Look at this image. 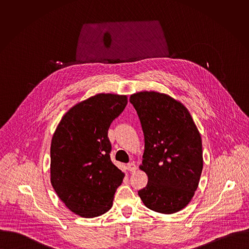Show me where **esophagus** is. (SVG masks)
I'll use <instances>...</instances> for the list:
<instances>
[{"label": "esophagus", "instance_id": "34e87169", "mask_svg": "<svg viewBox=\"0 0 249 249\" xmlns=\"http://www.w3.org/2000/svg\"><path fill=\"white\" fill-rule=\"evenodd\" d=\"M127 170L129 171V172H135L136 170H137V166H136V164L133 162H131V163H128L127 164Z\"/></svg>", "mask_w": 249, "mask_h": 249}]
</instances>
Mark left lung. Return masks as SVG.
Here are the masks:
<instances>
[{"instance_id": "obj_1", "label": "left lung", "mask_w": 249, "mask_h": 249, "mask_svg": "<svg viewBox=\"0 0 249 249\" xmlns=\"http://www.w3.org/2000/svg\"><path fill=\"white\" fill-rule=\"evenodd\" d=\"M129 102L144 136L140 169L147 178L138 192L150 210L174 213L193 198L203 168L202 142L193 118L181 103L157 92H140Z\"/></svg>"}]
</instances>
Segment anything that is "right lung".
<instances>
[{
	"mask_svg": "<svg viewBox=\"0 0 249 249\" xmlns=\"http://www.w3.org/2000/svg\"><path fill=\"white\" fill-rule=\"evenodd\" d=\"M127 105L126 96L99 94L63 116L51 143V183L63 203L83 217L112 207L124 175L110 159L111 123Z\"/></svg>",
	"mask_w": 249,
	"mask_h": 249,
	"instance_id": "obj_1",
	"label": "right lung"
}]
</instances>
